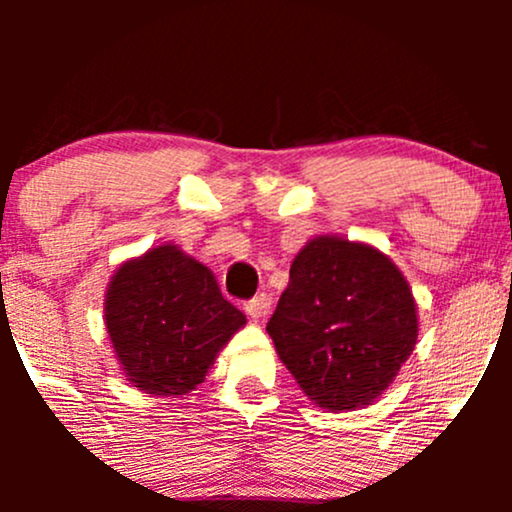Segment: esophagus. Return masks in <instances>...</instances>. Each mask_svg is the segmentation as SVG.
I'll list each match as a JSON object with an SVG mask.
<instances>
[{
	"mask_svg": "<svg viewBox=\"0 0 512 512\" xmlns=\"http://www.w3.org/2000/svg\"><path fill=\"white\" fill-rule=\"evenodd\" d=\"M245 312H247V317L252 319V322H260V319L267 314V297H265V294H260V297L245 302Z\"/></svg>",
	"mask_w": 512,
	"mask_h": 512,
	"instance_id": "1",
	"label": "esophagus"
}]
</instances>
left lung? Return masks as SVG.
<instances>
[{
  "label": "left lung",
  "mask_w": 512,
  "mask_h": 512,
  "mask_svg": "<svg viewBox=\"0 0 512 512\" xmlns=\"http://www.w3.org/2000/svg\"><path fill=\"white\" fill-rule=\"evenodd\" d=\"M267 334L312 404L332 414L364 409L414 352L416 299L374 245L317 235L294 257Z\"/></svg>",
  "instance_id": "8db88e82"
}]
</instances>
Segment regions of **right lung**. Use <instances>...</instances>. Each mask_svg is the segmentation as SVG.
<instances>
[{
  "instance_id": "obj_1",
  "label": "right lung",
  "mask_w": 512,
  "mask_h": 512,
  "mask_svg": "<svg viewBox=\"0 0 512 512\" xmlns=\"http://www.w3.org/2000/svg\"><path fill=\"white\" fill-rule=\"evenodd\" d=\"M103 322L126 379L143 394L175 399L203 384L247 319L203 262L168 242L113 272Z\"/></svg>"
}]
</instances>
